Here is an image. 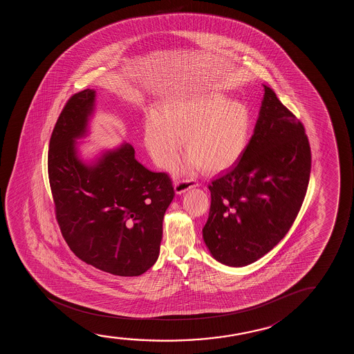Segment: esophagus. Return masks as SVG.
<instances>
[{"label": "esophagus", "instance_id": "obj_1", "mask_svg": "<svg viewBox=\"0 0 354 354\" xmlns=\"http://www.w3.org/2000/svg\"><path fill=\"white\" fill-rule=\"evenodd\" d=\"M196 186H198V183L196 180L183 179L174 181L175 192L178 194H184L187 189L196 187Z\"/></svg>", "mask_w": 354, "mask_h": 354}]
</instances>
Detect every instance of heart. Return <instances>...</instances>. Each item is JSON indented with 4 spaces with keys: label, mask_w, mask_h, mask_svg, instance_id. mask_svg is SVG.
<instances>
[{
    "label": "heart",
    "mask_w": 354,
    "mask_h": 354,
    "mask_svg": "<svg viewBox=\"0 0 354 354\" xmlns=\"http://www.w3.org/2000/svg\"><path fill=\"white\" fill-rule=\"evenodd\" d=\"M252 127L250 111L243 102L220 94L175 97L165 102L160 115L151 112L144 139L156 165L167 168L176 158L184 136L189 151L174 165L176 171L203 168L218 173L231 168L247 147Z\"/></svg>",
    "instance_id": "heart-1"
}]
</instances>
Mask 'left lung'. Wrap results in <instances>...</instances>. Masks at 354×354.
<instances>
[{
    "instance_id": "obj_1",
    "label": "left lung",
    "mask_w": 354,
    "mask_h": 354,
    "mask_svg": "<svg viewBox=\"0 0 354 354\" xmlns=\"http://www.w3.org/2000/svg\"><path fill=\"white\" fill-rule=\"evenodd\" d=\"M310 162L305 127L265 86L242 157L208 186L212 203L203 239L218 261L245 266L286 237L305 199Z\"/></svg>"
}]
</instances>
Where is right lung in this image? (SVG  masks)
Segmentation results:
<instances>
[{"mask_svg": "<svg viewBox=\"0 0 354 354\" xmlns=\"http://www.w3.org/2000/svg\"><path fill=\"white\" fill-rule=\"evenodd\" d=\"M95 92L70 97L50 136L48 178L65 242L88 265L115 276H140L160 254L163 216L174 197L167 173H153L123 144L92 165L76 156Z\"/></svg>", "mask_w": 354, "mask_h": 354, "instance_id": "obj_1", "label": "right lung"}]
</instances>
